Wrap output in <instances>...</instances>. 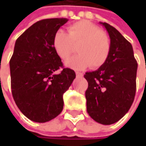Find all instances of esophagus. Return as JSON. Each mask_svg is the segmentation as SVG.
Returning <instances> with one entry per match:
<instances>
[{
    "label": "esophagus",
    "mask_w": 146,
    "mask_h": 146,
    "mask_svg": "<svg viewBox=\"0 0 146 146\" xmlns=\"http://www.w3.org/2000/svg\"><path fill=\"white\" fill-rule=\"evenodd\" d=\"M76 75L77 77H80H80H83V76H84L83 73H80V72H76Z\"/></svg>",
    "instance_id": "obj_1"
}]
</instances>
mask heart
I'll return each mask as SVG.
<instances>
[{
  "instance_id": "1",
  "label": "heart",
  "mask_w": 146,
  "mask_h": 146,
  "mask_svg": "<svg viewBox=\"0 0 146 146\" xmlns=\"http://www.w3.org/2000/svg\"><path fill=\"white\" fill-rule=\"evenodd\" d=\"M72 44H79V54L67 60L66 66L76 70H83L89 66L93 69L102 66L109 58L111 48L108 35L87 20H81L69 26L67 33L61 30L54 33L52 45L61 59H67L73 53Z\"/></svg>"
}]
</instances>
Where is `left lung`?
Returning <instances> with one entry per match:
<instances>
[{
	"label": "left lung",
	"mask_w": 146,
	"mask_h": 146,
	"mask_svg": "<svg viewBox=\"0 0 146 146\" xmlns=\"http://www.w3.org/2000/svg\"><path fill=\"white\" fill-rule=\"evenodd\" d=\"M100 23L108 31L111 48L105 64L85 73L88 83L85 98L89 116L99 123L110 125L126 115L134 101L137 62L131 43L114 27Z\"/></svg>",
	"instance_id": "left-lung-1"
}]
</instances>
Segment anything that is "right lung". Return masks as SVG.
<instances>
[{
    "instance_id": "right-lung-1",
    "label": "right lung",
    "mask_w": 146,
    "mask_h": 146,
    "mask_svg": "<svg viewBox=\"0 0 146 146\" xmlns=\"http://www.w3.org/2000/svg\"><path fill=\"white\" fill-rule=\"evenodd\" d=\"M67 19L38 21L20 36L9 61L11 90L21 112L31 121L45 123L63 109V93L76 78L64 68L52 45L54 33ZM61 67L63 70L56 74Z\"/></svg>"
}]
</instances>
